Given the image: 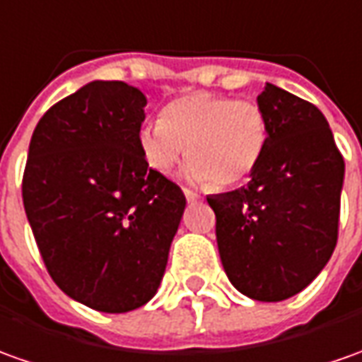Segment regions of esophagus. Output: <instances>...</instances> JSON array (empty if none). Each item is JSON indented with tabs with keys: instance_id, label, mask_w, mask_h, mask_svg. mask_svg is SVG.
Returning <instances> with one entry per match:
<instances>
[{
	"instance_id": "34e87169",
	"label": "esophagus",
	"mask_w": 362,
	"mask_h": 362,
	"mask_svg": "<svg viewBox=\"0 0 362 362\" xmlns=\"http://www.w3.org/2000/svg\"><path fill=\"white\" fill-rule=\"evenodd\" d=\"M184 196H186V200H188V204H194V202H200L202 196L198 194V192L190 190V188H184Z\"/></svg>"
}]
</instances>
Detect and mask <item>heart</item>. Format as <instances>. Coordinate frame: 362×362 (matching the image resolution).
<instances>
[{"label":"heart","instance_id":"1","mask_svg":"<svg viewBox=\"0 0 362 362\" xmlns=\"http://www.w3.org/2000/svg\"><path fill=\"white\" fill-rule=\"evenodd\" d=\"M142 156L154 172L168 174L188 148L186 176L233 188L252 176L269 144V119L253 98L198 90L174 98L160 122L140 130Z\"/></svg>","mask_w":362,"mask_h":362}]
</instances>
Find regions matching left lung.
I'll return each mask as SVG.
<instances>
[{
  "instance_id": "obj_1",
  "label": "left lung",
  "mask_w": 362,
  "mask_h": 362,
  "mask_svg": "<svg viewBox=\"0 0 362 362\" xmlns=\"http://www.w3.org/2000/svg\"><path fill=\"white\" fill-rule=\"evenodd\" d=\"M269 144L252 180L210 196L223 272L255 301H284L315 279L339 238L345 160L315 105L275 85L257 97Z\"/></svg>"
}]
</instances>
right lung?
I'll use <instances>...</instances> for the list:
<instances>
[{
  "label": "right lung",
  "mask_w": 362,
  "mask_h": 362,
  "mask_svg": "<svg viewBox=\"0 0 362 362\" xmlns=\"http://www.w3.org/2000/svg\"><path fill=\"white\" fill-rule=\"evenodd\" d=\"M146 97L122 81H93L37 122L23 206L51 279L103 313L154 297L186 208L178 184L140 150Z\"/></svg>",
  "instance_id": "add662e5"
}]
</instances>
